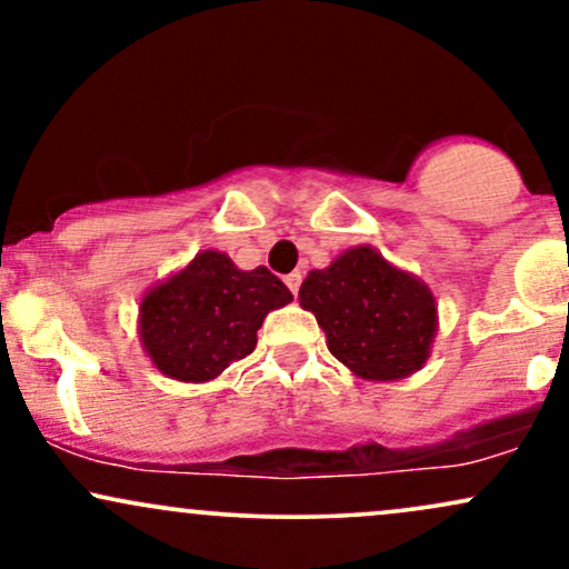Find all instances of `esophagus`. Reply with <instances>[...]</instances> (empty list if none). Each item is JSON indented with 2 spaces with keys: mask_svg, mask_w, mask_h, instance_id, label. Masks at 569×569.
<instances>
[{
  "mask_svg": "<svg viewBox=\"0 0 569 569\" xmlns=\"http://www.w3.org/2000/svg\"><path fill=\"white\" fill-rule=\"evenodd\" d=\"M286 286H289L293 297H297L299 286H302V272H291V276H286Z\"/></svg>",
  "mask_w": 569,
  "mask_h": 569,
  "instance_id": "obj_1",
  "label": "esophagus"
}]
</instances>
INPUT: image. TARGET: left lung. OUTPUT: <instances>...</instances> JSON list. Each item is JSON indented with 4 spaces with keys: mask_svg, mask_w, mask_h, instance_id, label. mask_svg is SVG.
<instances>
[{
    "mask_svg": "<svg viewBox=\"0 0 569 569\" xmlns=\"http://www.w3.org/2000/svg\"><path fill=\"white\" fill-rule=\"evenodd\" d=\"M299 302L316 312L331 356L363 380H401L426 363L436 335L433 293L375 248H350L326 270H312Z\"/></svg>",
    "mask_w": 569,
    "mask_h": 569,
    "instance_id": "8db88e82",
    "label": "left lung"
}]
</instances>
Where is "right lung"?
<instances>
[{"instance_id": "right-lung-1", "label": "right lung", "mask_w": 569, "mask_h": 569, "mask_svg": "<svg viewBox=\"0 0 569 569\" xmlns=\"http://www.w3.org/2000/svg\"><path fill=\"white\" fill-rule=\"evenodd\" d=\"M267 267L238 270L227 253L202 251L141 302V339L162 375L181 382L219 377L257 348L264 316L291 302Z\"/></svg>"}]
</instances>
